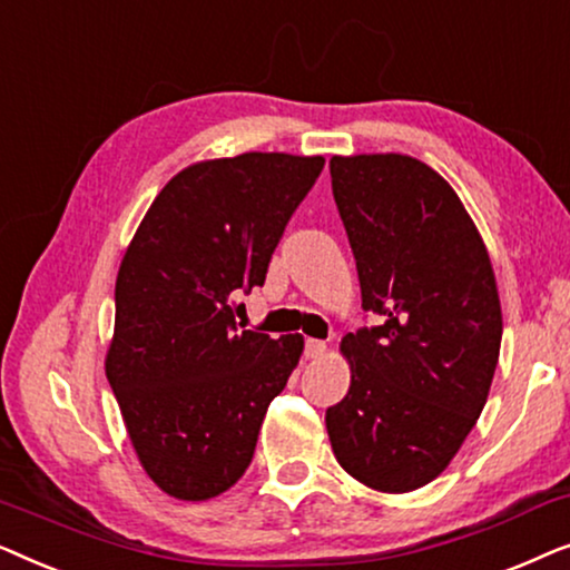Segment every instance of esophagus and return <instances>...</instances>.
Instances as JSON below:
<instances>
[{
	"mask_svg": "<svg viewBox=\"0 0 570 570\" xmlns=\"http://www.w3.org/2000/svg\"><path fill=\"white\" fill-rule=\"evenodd\" d=\"M326 353V342H322V340H306V357H311V361H314V357H322Z\"/></svg>",
	"mask_w": 570,
	"mask_h": 570,
	"instance_id": "34e87169",
	"label": "esophagus"
}]
</instances>
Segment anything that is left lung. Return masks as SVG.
Listing matches in <instances>:
<instances>
[{
  "instance_id": "1",
  "label": "left lung",
  "mask_w": 570,
  "mask_h": 570,
  "mask_svg": "<svg viewBox=\"0 0 570 570\" xmlns=\"http://www.w3.org/2000/svg\"><path fill=\"white\" fill-rule=\"evenodd\" d=\"M332 191L363 308L384 324L345 334L350 389L326 410L342 470L410 493L451 464L485 407L501 353V298L478 225L423 160L334 155Z\"/></svg>"
}]
</instances>
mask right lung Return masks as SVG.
I'll use <instances>...</instances> for the list:
<instances>
[{"label":"right lung","mask_w":570,"mask_h":570,"mask_svg":"<svg viewBox=\"0 0 570 570\" xmlns=\"http://www.w3.org/2000/svg\"><path fill=\"white\" fill-rule=\"evenodd\" d=\"M322 155L240 153L186 166L163 186L116 277L106 376L135 454L176 501H209L244 478L301 334L236 330L233 293L264 285Z\"/></svg>","instance_id":"1"}]
</instances>
